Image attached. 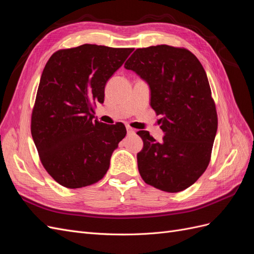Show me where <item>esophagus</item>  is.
Listing matches in <instances>:
<instances>
[{"instance_id": "34e87169", "label": "esophagus", "mask_w": 254, "mask_h": 254, "mask_svg": "<svg viewBox=\"0 0 254 254\" xmlns=\"http://www.w3.org/2000/svg\"><path fill=\"white\" fill-rule=\"evenodd\" d=\"M126 129H127V132L128 134H133L135 132V130L133 128H131L130 126H126Z\"/></svg>"}]
</instances>
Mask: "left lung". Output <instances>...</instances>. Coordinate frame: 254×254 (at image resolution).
I'll return each instance as SVG.
<instances>
[{"mask_svg":"<svg viewBox=\"0 0 254 254\" xmlns=\"http://www.w3.org/2000/svg\"><path fill=\"white\" fill-rule=\"evenodd\" d=\"M149 84L150 106L162 115L165 135L157 142L148 131L137 167L149 186L178 193L194 184L210 163L217 131V112L200 61L183 48L161 44L137 49L124 65Z\"/></svg>","mask_w":254,"mask_h":254,"instance_id":"1","label":"left lung"}]
</instances>
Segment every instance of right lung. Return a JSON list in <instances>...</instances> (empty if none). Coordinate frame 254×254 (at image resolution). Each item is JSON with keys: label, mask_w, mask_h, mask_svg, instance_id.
I'll use <instances>...</instances> for the list:
<instances>
[{"label": "right lung", "mask_w": 254, "mask_h": 254, "mask_svg": "<svg viewBox=\"0 0 254 254\" xmlns=\"http://www.w3.org/2000/svg\"><path fill=\"white\" fill-rule=\"evenodd\" d=\"M132 51L82 44L55 52L45 64L30 131L43 167L60 186L88 187L108 171L126 128L93 120V107L104 103L107 81Z\"/></svg>", "instance_id": "add662e5"}]
</instances>
